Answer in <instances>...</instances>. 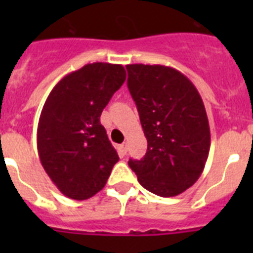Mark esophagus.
Masks as SVG:
<instances>
[{
  "label": "esophagus",
  "mask_w": 253,
  "mask_h": 253,
  "mask_svg": "<svg viewBox=\"0 0 253 253\" xmlns=\"http://www.w3.org/2000/svg\"><path fill=\"white\" fill-rule=\"evenodd\" d=\"M119 152H121V155H126V152H127V144L126 143H123V144H121V146H119Z\"/></svg>",
  "instance_id": "obj_1"
}]
</instances>
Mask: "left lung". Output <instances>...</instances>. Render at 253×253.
<instances>
[{"instance_id": "8db88e82", "label": "left lung", "mask_w": 253, "mask_h": 253, "mask_svg": "<svg viewBox=\"0 0 253 253\" xmlns=\"http://www.w3.org/2000/svg\"><path fill=\"white\" fill-rule=\"evenodd\" d=\"M127 86L147 138L142 160H128L143 188L174 197L190 188L204 170L210 127L200 93L177 69L166 65H126Z\"/></svg>"}]
</instances>
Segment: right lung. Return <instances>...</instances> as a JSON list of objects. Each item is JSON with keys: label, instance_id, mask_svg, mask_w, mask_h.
Wrapping results in <instances>:
<instances>
[{"label": "right lung", "instance_id": "1", "mask_svg": "<svg viewBox=\"0 0 253 253\" xmlns=\"http://www.w3.org/2000/svg\"><path fill=\"white\" fill-rule=\"evenodd\" d=\"M125 80L122 65L86 64L63 77L45 99L38 152L53 184L72 200L98 193L119 160L99 117Z\"/></svg>", "mask_w": 253, "mask_h": 253}]
</instances>
